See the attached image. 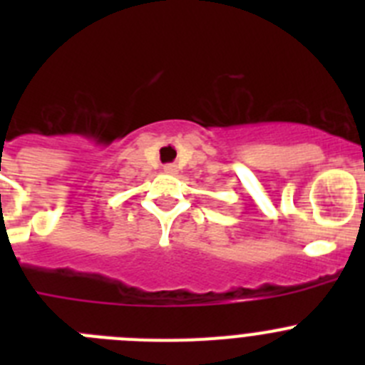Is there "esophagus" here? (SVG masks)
<instances>
[{
  "mask_svg": "<svg viewBox=\"0 0 365 365\" xmlns=\"http://www.w3.org/2000/svg\"><path fill=\"white\" fill-rule=\"evenodd\" d=\"M164 172L166 173H177L179 172V166H177V164H166V166H164Z\"/></svg>",
  "mask_w": 365,
  "mask_h": 365,
  "instance_id": "34e87169",
  "label": "esophagus"
}]
</instances>
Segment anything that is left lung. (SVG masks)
Returning <instances> with one entry per match:
<instances>
[{
	"label": "left lung",
	"mask_w": 365,
	"mask_h": 365,
	"mask_svg": "<svg viewBox=\"0 0 365 365\" xmlns=\"http://www.w3.org/2000/svg\"><path fill=\"white\" fill-rule=\"evenodd\" d=\"M364 202H365V195H364Z\"/></svg>",
	"instance_id": "left-lung-1"
}]
</instances>
